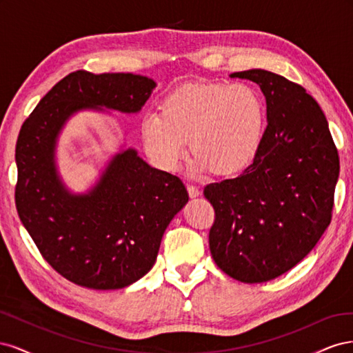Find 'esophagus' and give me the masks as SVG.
Segmentation results:
<instances>
[{"label": "esophagus", "instance_id": "1", "mask_svg": "<svg viewBox=\"0 0 353 353\" xmlns=\"http://www.w3.org/2000/svg\"><path fill=\"white\" fill-rule=\"evenodd\" d=\"M187 190H188V194L190 197H197L200 194V190L197 185L194 184H187Z\"/></svg>", "mask_w": 353, "mask_h": 353}]
</instances>
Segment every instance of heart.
Returning a JSON list of instances; mask_svg holds the SVG:
<instances>
[{
	"instance_id": "heart-1",
	"label": "heart",
	"mask_w": 353,
	"mask_h": 353,
	"mask_svg": "<svg viewBox=\"0 0 353 353\" xmlns=\"http://www.w3.org/2000/svg\"><path fill=\"white\" fill-rule=\"evenodd\" d=\"M263 131L261 99L245 85L187 83L170 91L159 113L140 121L143 148L150 162L175 172L187 156L188 138L194 174L237 175L258 153Z\"/></svg>"
}]
</instances>
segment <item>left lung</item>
I'll list each match as a JSON object with an SVG mask.
<instances>
[{"label":"left lung","mask_w":353,"mask_h":353,"mask_svg":"<svg viewBox=\"0 0 353 353\" xmlns=\"http://www.w3.org/2000/svg\"><path fill=\"white\" fill-rule=\"evenodd\" d=\"M231 78L259 85L268 125L237 178L203 190L215 210L209 248L231 279L265 283L301 262L330 225L339 153L324 112L302 85L262 69Z\"/></svg>","instance_id":"obj_1"}]
</instances>
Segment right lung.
I'll return each instance as SVG.
<instances>
[{
  "mask_svg": "<svg viewBox=\"0 0 353 353\" xmlns=\"http://www.w3.org/2000/svg\"><path fill=\"white\" fill-rule=\"evenodd\" d=\"M154 81L132 73H69L23 122L16 143L14 200L39 253L66 280L116 290L152 270L169 222L188 201L176 175L135 150L116 154L90 194L72 196L56 175L54 148L68 117L85 108L140 110Z\"/></svg>",
  "mask_w": 353,
  "mask_h": 353,
  "instance_id": "add662e5",
  "label": "right lung"
}]
</instances>
